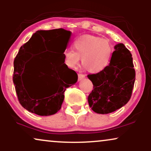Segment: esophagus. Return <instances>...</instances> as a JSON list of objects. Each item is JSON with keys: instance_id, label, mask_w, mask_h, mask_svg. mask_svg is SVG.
I'll use <instances>...</instances> for the list:
<instances>
[{"instance_id": "obj_1", "label": "esophagus", "mask_w": 151, "mask_h": 151, "mask_svg": "<svg viewBox=\"0 0 151 151\" xmlns=\"http://www.w3.org/2000/svg\"><path fill=\"white\" fill-rule=\"evenodd\" d=\"M84 77H85V75H84V74H78V79H79V81H81V79H84Z\"/></svg>"}]
</instances>
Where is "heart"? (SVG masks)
Segmentation results:
<instances>
[{
	"mask_svg": "<svg viewBox=\"0 0 151 151\" xmlns=\"http://www.w3.org/2000/svg\"><path fill=\"white\" fill-rule=\"evenodd\" d=\"M73 48L74 51L67 49L64 52L66 66L74 68L81 58L84 68L92 73H98L107 68L114 54V47L108 40L90 35L77 38L73 42Z\"/></svg>",
	"mask_w": 151,
	"mask_h": 151,
	"instance_id": "heart-1",
	"label": "heart"
}]
</instances>
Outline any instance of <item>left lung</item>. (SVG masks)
<instances>
[{"label": "left lung", "mask_w": 151, "mask_h": 151, "mask_svg": "<svg viewBox=\"0 0 151 151\" xmlns=\"http://www.w3.org/2000/svg\"><path fill=\"white\" fill-rule=\"evenodd\" d=\"M114 49L107 68L99 73L87 75L93 85L88 102L97 114L115 111L126 105L132 94L136 79L132 55L122 43L116 45Z\"/></svg>", "instance_id": "obj_1"}]
</instances>
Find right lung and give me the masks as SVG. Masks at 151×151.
<instances>
[{
    "mask_svg": "<svg viewBox=\"0 0 151 151\" xmlns=\"http://www.w3.org/2000/svg\"><path fill=\"white\" fill-rule=\"evenodd\" d=\"M71 35L70 31L62 28L38 30L28 42L20 47L14 60L13 81L19 102L31 113L39 116L56 114L61 109L66 89L77 81V74L66 66L64 58ZM42 51H50L51 54L49 57L41 58L42 62L30 75L26 64L32 57L30 53ZM25 72L28 76L44 78L48 86L40 88L30 86L28 77L25 79L22 77Z\"/></svg>",
    "mask_w": 151,
    "mask_h": 151,
    "instance_id": "obj_1",
    "label": "right lung"
}]
</instances>
